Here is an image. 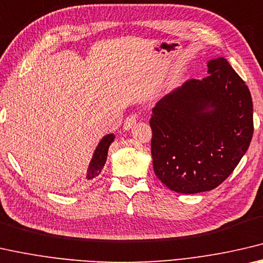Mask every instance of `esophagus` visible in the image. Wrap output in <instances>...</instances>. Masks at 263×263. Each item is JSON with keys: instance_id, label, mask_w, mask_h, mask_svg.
Wrapping results in <instances>:
<instances>
[{"instance_id": "34e87169", "label": "esophagus", "mask_w": 263, "mask_h": 263, "mask_svg": "<svg viewBox=\"0 0 263 263\" xmlns=\"http://www.w3.org/2000/svg\"><path fill=\"white\" fill-rule=\"evenodd\" d=\"M137 120H139V115H137L136 113L130 114L126 120H124L123 128L126 129V130H128V129H130L133 126H134Z\"/></svg>"}]
</instances>
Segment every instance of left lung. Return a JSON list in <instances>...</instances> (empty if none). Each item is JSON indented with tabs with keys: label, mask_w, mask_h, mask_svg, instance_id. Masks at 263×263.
Wrapping results in <instances>:
<instances>
[{
	"label": "left lung",
	"mask_w": 263,
	"mask_h": 263,
	"mask_svg": "<svg viewBox=\"0 0 263 263\" xmlns=\"http://www.w3.org/2000/svg\"><path fill=\"white\" fill-rule=\"evenodd\" d=\"M209 76L167 94L150 118L157 178L178 193L219 186L251 143L253 101L248 86L225 58L208 63Z\"/></svg>",
	"instance_id": "8db88e82"
}]
</instances>
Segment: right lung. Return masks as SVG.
<instances>
[{"label":"right lung","mask_w":263,"mask_h":263,"mask_svg":"<svg viewBox=\"0 0 263 263\" xmlns=\"http://www.w3.org/2000/svg\"><path fill=\"white\" fill-rule=\"evenodd\" d=\"M113 141H114V135L109 134L103 137L100 143H99L98 148L96 149V152H94L91 164H89V167H88V174H87L88 179L97 177V176H99V174L101 172L102 167L105 165L106 160H107L108 148Z\"/></svg>","instance_id":"add662e5"}]
</instances>
